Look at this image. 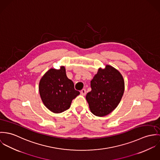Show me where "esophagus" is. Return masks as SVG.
<instances>
[{"instance_id": "esophagus-1", "label": "esophagus", "mask_w": 160, "mask_h": 160, "mask_svg": "<svg viewBox=\"0 0 160 160\" xmlns=\"http://www.w3.org/2000/svg\"><path fill=\"white\" fill-rule=\"evenodd\" d=\"M80 94L82 95V96H85L86 94V89H83L81 90L80 91Z\"/></svg>"}]
</instances>
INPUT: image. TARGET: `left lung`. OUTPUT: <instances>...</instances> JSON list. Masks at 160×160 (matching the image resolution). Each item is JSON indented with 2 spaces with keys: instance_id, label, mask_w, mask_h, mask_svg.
Masks as SVG:
<instances>
[{
  "instance_id": "1",
  "label": "left lung",
  "mask_w": 160,
  "mask_h": 160,
  "mask_svg": "<svg viewBox=\"0 0 160 160\" xmlns=\"http://www.w3.org/2000/svg\"><path fill=\"white\" fill-rule=\"evenodd\" d=\"M91 91L86 96L91 112L104 117L111 113L120 103L123 95L124 83L121 73L107 65L99 69L91 81Z\"/></svg>"
}]
</instances>
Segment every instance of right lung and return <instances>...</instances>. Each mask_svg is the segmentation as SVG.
<instances>
[{
  "label": "right lung",
  "instance_id": "right-lung-1",
  "mask_svg": "<svg viewBox=\"0 0 160 160\" xmlns=\"http://www.w3.org/2000/svg\"><path fill=\"white\" fill-rule=\"evenodd\" d=\"M39 92L44 105L54 113L69 109L72 101L80 94L74 88L73 82L67 77L64 66L59 70L51 69L42 77Z\"/></svg>",
  "mask_w": 160,
  "mask_h": 160
}]
</instances>
